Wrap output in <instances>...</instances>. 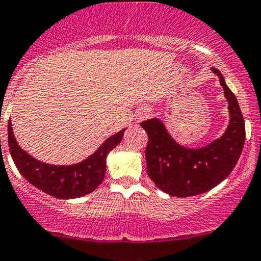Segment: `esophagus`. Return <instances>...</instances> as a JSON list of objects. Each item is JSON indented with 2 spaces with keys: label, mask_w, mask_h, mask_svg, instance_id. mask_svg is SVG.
<instances>
[{
  "label": "esophagus",
  "mask_w": 261,
  "mask_h": 261,
  "mask_svg": "<svg viewBox=\"0 0 261 261\" xmlns=\"http://www.w3.org/2000/svg\"><path fill=\"white\" fill-rule=\"evenodd\" d=\"M149 114H150L149 110H146V109L140 110V111L137 112V119H138V120H143V119L149 116Z\"/></svg>",
  "instance_id": "obj_1"
}]
</instances>
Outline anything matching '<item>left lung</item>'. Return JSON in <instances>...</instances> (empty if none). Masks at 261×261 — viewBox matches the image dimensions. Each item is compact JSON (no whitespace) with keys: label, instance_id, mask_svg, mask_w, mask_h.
<instances>
[{"label":"left lung","instance_id":"left-lung-1","mask_svg":"<svg viewBox=\"0 0 261 261\" xmlns=\"http://www.w3.org/2000/svg\"><path fill=\"white\" fill-rule=\"evenodd\" d=\"M212 72L219 77L229 110V124L219 138L191 149L174 140L159 118L141 123L149 136L147 174L172 197L188 198L210 191L228 177L242 154L246 130L240 105L221 72L216 68Z\"/></svg>","mask_w":261,"mask_h":261}]
</instances>
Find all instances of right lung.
<instances>
[{"instance_id":"obj_1","label":"right lung","mask_w":261,"mask_h":261,"mask_svg":"<svg viewBox=\"0 0 261 261\" xmlns=\"http://www.w3.org/2000/svg\"><path fill=\"white\" fill-rule=\"evenodd\" d=\"M125 128L107 138L87 159L76 164L54 166L35 159L18 145L13 125L9 120L7 138L9 147L16 168L35 188L59 199H75L90 194L101 185L106 173L109 152L123 140Z\"/></svg>"}]
</instances>
